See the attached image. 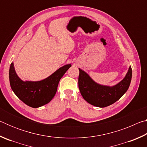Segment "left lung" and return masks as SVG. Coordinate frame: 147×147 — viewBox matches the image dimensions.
<instances>
[{"label":"left lung","mask_w":147,"mask_h":147,"mask_svg":"<svg viewBox=\"0 0 147 147\" xmlns=\"http://www.w3.org/2000/svg\"><path fill=\"white\" fill-rule=\"evenodd\" d=\"M78 88L82 96L88 103L99 108H104L115 102L127 91L132 75L129 67L124 78L113 86L96 83L85 71L79 68Z\"/></svg>","instance_id":"8db88e82"}]
</instances>
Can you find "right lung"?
Instances as JSON below:
<instances>
[{
  "instance_id": "1",
  "label": "right lung",
  "mask_w": 147,
  "mask_h": 147,
  "mask_svg": "<svg viewBox=\"0 0 147 147\" xmlns=\"http://www.w3.org/2000/svg\"><path fill=\"white\" fill-rule=\"evenodd\" d=\"M71 64L65 65L40 81H23L17 75L13 63L9 67V78L12 91L20 100L32 108L48 104L55 95L59 82Z\"/></svg>"
}]
</instances>
